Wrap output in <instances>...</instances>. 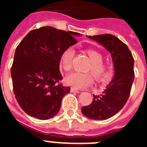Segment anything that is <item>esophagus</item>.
Instances as JSON below:
<instances>
[{
	"instance_id": "obj_1",
	"label": "esophagus",
	"mask_w": 147,
	"mask_h": 147,
	"mask_svg": "<svg viewBox=\"0 0 147 147\" xmlns=\"http://www.w3.org/2000/svg\"><path fill=\"white\" fill-rule=\"evenodd\" d=\"M71 92H72V93H80V90L77 89H76L75 88H71Z\"/></svg>"
}]
</instances>
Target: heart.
Returning a JSON list of instances; mask_svg holds the SVG:
<instances>
[{
  "label": "heart",
  "instance_id": "heart-1",
  "mask_svg": "<svg viewBox=\"0 0 147 147\" xmlns=\"http://www.w3.org/2000/svg\"><path fill=\"white\" fill-rule=\"evenodd\" d=\"M85 53L88 56L91 64L85 70V72H75L67 76L66 82L77 89H82L89 86L93 82V77L96 82L105 81L108 76L109 66L103 62V55L98 51L88 49ZM75 51L72 48H67L62 53L59 59V65L65 72L68 73L72 69V61ZM90 72V75L88 73Z\"/></svg>",
  "mask_w": 147,
  "mask_h": 147
}]
</instances>
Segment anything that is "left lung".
Here are the masks:
<instances>
[{"mask_svg": "<svg viewBox=\"0 0 147 147\" xmlns=\"http://www.w3.org/2000/svg\"><path fill=\"white\" fill-rule=\"evenodd\" d=\"M88 37L102 44L110 51L115 74L101 94L93 95L90 105L82 107V112L89 119L105 120L119 112L129 98L135 77L134 59L127 45L113 35L105 34Z\"/></svg>", "mask_w": 147, "mask_h": 147, "instance_id": "left-lung-1", "label": "left lung"}]
</instances>
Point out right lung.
Instances as JSON below:
<instances>
[{"instance_id": "add662e5", "label": "right lung", "mask_w": 147, "mask_h": 147, "mask_svg": "<svg viewBox=\"0 0 147 147\" xmlns=\"http://www.w3.org/2000/svg\"><path fill=\"white\" fill-rule=\"evenodd\" d=\"M74 32L44 26L32 30L16 48L11 68L13 90L20 107L41 120L59 112L62 98L71 88L59 83V59L77 42Z\"/></svg>"}]
</instances>
